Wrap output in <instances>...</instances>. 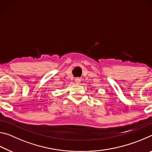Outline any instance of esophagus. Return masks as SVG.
<instances>
[{
  "label": "esophagus",
  "instance_id": "obj_1",
  "mask_svg": "<svg viewBox=\"0 0 152 152\" xmlns=\"http://www.w3.org/2000/svg\"><path fill=\"white\" fill-rule=\"evenodd\" d=\"M80 82H81V80H80V79L79 78H76L75 79V82H76V84H80Z\"/></svg>",
  "mask_w": 152,
  "mask_h": 152
}]
</instances>
